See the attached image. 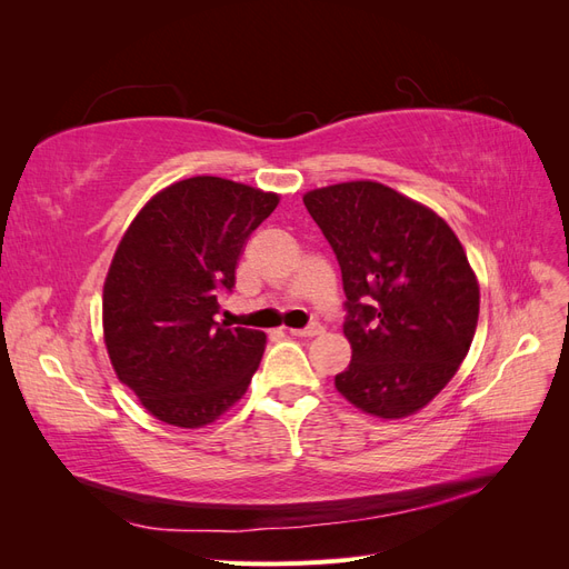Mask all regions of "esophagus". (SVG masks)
I'll return each mask as SVG.
<instances>
[{"mask_svg":"<svg viewBox=\"0 0 569 569\" xmlns=\"http://www.w3.org/2000/svg\"><path fill=\"white\" fill-rule=\"evenodd\" d=\"M287 332H289L291 337H318V335H322V325H320V322H313V325L303 327V330H297V327H287Z\"/></svg>","mask_w":569,"mask_h":569,"instance_id":"esophagus-1","label":"esophagus"}]
</instances>
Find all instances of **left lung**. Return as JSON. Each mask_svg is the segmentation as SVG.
I'll return each mask as SVG.
<instances>
[{
  "mask_svg": "<svg viewBox=\"0 0 569 569\" xmlns=\"http://www.w3.org/2000/svg\"><path fill=\"white\" fill-rule=\"evenodd\" d=\"M335 249L347 291L349 368L337 391L382 420L416 416L470 351L479 282L439 213L375 180L303 194Z\"/></svg>",
  "mask_w": 569,
  "mask_h": 569,
  "instance_id": "left-lung-1",
  "label": "left lung"
}]
</instances>
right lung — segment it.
I'll return each mask as SVG.
<instances>
[{
  "instance_id": "obj_1",
  "label": "right lung",
  "mask_w": 569,
  "mask_h": 569,
  "mask_svg": "<svg viewBox=\"0 0 569 569\" xmlns=\"http://www.w3.org/2000/svg\"><path fill=\"white\" fill-rule=\"evenodd\" d=\"M280 194L197 176L153 194L120 237L101 297L104 343L120 382L153 418L197 429L249 389L266 335L216 322L249 234Z\"/></svg>"
}]
</instances>
